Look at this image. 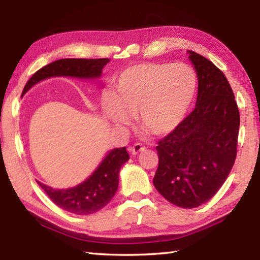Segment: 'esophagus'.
Instances as JSON below:
<instances>
[{"instance_id":"esophagus-1","label":"esophagus","mask_w":260,"mask_h":260,"mask_svg":"<svg viewBox=\"0 0 260 260\" xmlns=\"http://www.w3.org/2000/svg\"><path fill=\"white\" fill-rule=\"evenodd\" d=\"M146 150V147L143 146V144H141V143H135L133 147L131 148V152H132V155H139L140 152H142V151H144Z\"/></svg>"}]
</instances>
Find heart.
Segmentation results:
<instances>
[{
	"instance_id": "heart-1",
	"label": "heart",
	"mask_w": 260,
	"mask_h": 260,
	"mask_svg": "<svg viewBox=\"0 0 260 260\" xmlns=\"http://www.w3.org/2000/svg\"><path fill=\"white\" fill-rule=\"evenodd\" d=\"M197 74L183 63H140L118 76L113 98H103V112L118 126L138 114L140 126L153 135H166L186 118L195 98Z\"/></svg>"
}]
</instances>
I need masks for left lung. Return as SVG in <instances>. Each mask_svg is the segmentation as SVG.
Instances as JSON below:
<instances>
[{"instance_id": "left-lung-1", "label": "left lung", "mask_w": 260, "mask_h": 260, "mask_svg": "<svg viewBox=\"0 0 260 260\" xmlns=\"http://www.w3.org/2000/svg\"><path fill=\"white\" fill-rule=\"evenodd\" d=\"M189 59L199 79L195 109L158 141L153 186L179 208L206 203L226 181L237 152L240 111L232 87L212 61L195 51Z\"/></svg>"}]
</instances>
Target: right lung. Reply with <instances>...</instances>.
Instances as JSON below:
<instances>
[{"label": "right lung", "mask_w": 260, "mask_h": 260, "mask_svg": "<svg viewBox=\"0 0 260 260\" xmlns=\"http://www.w3.org/2000/svg\"><path fill=\"white\" fill-rule=\"evenodd\" d=\"M109 61V58H64L52 61L33 74L24 87L23 95L35 83L47 78L59 76L80 79L100 78ZM128 159L129 156L125 147L112 149L95 172L76 187L54 189L40 181L38 183L60 209L74 214H91L103 209L112 200L119 183L120 167Z\"/></svg>", "instance_id": "right-lung-1"}]
</instances>
